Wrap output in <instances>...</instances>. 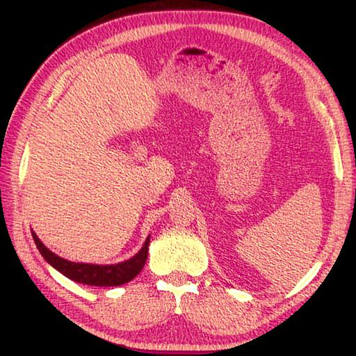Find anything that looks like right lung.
I'll return each instance as SVG.
<instances>
[{
    "label": "right lung",
    "mask_w": 356,
    "mask_h": 356,
    "mask_svg": "<svg viewBox=\"0 0 356 356\" xmlns=\"http://www.w3.org/2000/svg\"><path fill=\"white\" fill-rule=\"evenodd\" d=\"M33 241L40 251L48 264L55 267L58 272L67 279L77 282V284L84 285H94V286H118L123 285L126 282L133 280L136 275L143 270L147 259V250H149V240L150 235L145 238L143 248L139 252H136L133 257L126 259L118 264H87V262H72L67 259H63L61 256L55 254V252L48 250V248L40 241V238L32 232Z\"/></svg>",
    "instance_id": "1"
}]
</instances>
